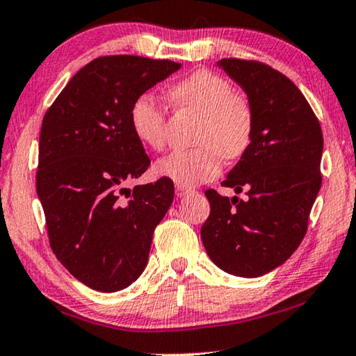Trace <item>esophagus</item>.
Wrapping results in <instances>:
<instances>
[{
	"mask_svg": "<svg viewBox=\"0 0 356 356\" xmlns=\"http://www.w3.org/2000/svg\"><path fill=\"white\" fill-rule=\"evenodd\" d=\"M191 191H193V190H190V188H187V187H182V185H177V187H176L177 198H182V196L191 193Z\"/></svg>",
	"mask_w": 356,
	"mask_h": 356,
	"instance_id": "obj_1",
	"label": "esophagus"
}]
</instances>
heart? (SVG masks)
<instances>
[{
	"label": "heart",
	"mask_w": 356,
	"mask_h": 356,
	"mask_svg": "<svg viewBox=\"0 0 356 356\" xmlns=\"http://www.w3.org/2000/svg\"><path fill=\"white\" fill-rule=\"evenodd\" d=\"M179 107L202 115L196 131L200 147L176 150L156 163V172L182 187L209 182L222 171V155L229 160L244 155L255 128L249 103L227 79L211 71H196L169 90ZM136 138L147 147L161 150L166 144V114L152 95H140L129 111Z\"/></svg>",
	"instance_id": "obj_1"
}]
</instances>
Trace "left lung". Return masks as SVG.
Wrapping results in <instances>:
<instances>
[{
  "mask_svg": "<svg viewBox=\"0 0 356 356\" xmlns=\"http://www.w3.org/2000/svg\"><path fill=\"white\" fill-rule=\"evenodd\" d=\"M247 93L255 115L249 149L223 187L249 200L206 190L211 213L201 228L209 258L225 273L259 277L289 259L307 231L321 187L323 134L312 107L289 77L253 60L217 63Z\"/></svg>",
  "mask_w": 356,
  "mask_h": 356,
  "instance_id": "obj_1",
  "label": "left lung"
}]
</instances>
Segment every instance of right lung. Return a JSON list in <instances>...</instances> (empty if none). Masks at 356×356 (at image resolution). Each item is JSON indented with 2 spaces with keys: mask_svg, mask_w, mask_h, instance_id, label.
Listing matches in <instances>:
<instances>
[{
  "mask_svg": "<svg viewBox=\"0 0 356 356\" xmlns=\"http://www.w3.org/2000/svg\"><path fill=\"white\" fill-rule=\"evenodd\" d=\"M180 66L99 56L44 115L36 190L49 242L58 261L93 290H123L143 274L154 231L172 204L174 184L166 177L133 190L125 185L150 165L129 123L134 99Z\"/></svg>",
  "mask_w": 356,
  "mask_h": 356,
  "instance_id": "add662e5",
  "label": "right lung"
}]
</instances>
